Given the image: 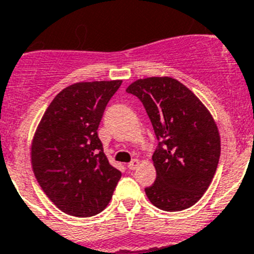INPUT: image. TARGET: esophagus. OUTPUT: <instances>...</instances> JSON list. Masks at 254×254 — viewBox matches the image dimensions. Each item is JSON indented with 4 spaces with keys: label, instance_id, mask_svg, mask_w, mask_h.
<instances>
[{
    "label": "esophagus",
    "instance_id": "34e87169",
    "mask_svg": "<svg viewBox=\"0 0 254 254\" xmlns=\"http://www.w3.org/2000/svg\"><path fill=\"white\" fill-rule=\"evenodd\" d=\"M138 165H140V160H138V159H133L131 163L127 164V168H128L129 170H134L136 168L138 167Z\"/></svg>",
    "mask_w": 254,
    "mask_h": 254
}]
</instances>
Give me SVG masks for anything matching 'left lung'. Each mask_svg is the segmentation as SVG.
Segmentation results:
<instances>
[{
    "label": "left lung",
    "mask_w": 254,
    "mask_h": 254,
    "mask_svg": "<svg viewBox=\"0 0 254 254\" xmlns=\"http://www.w3.org/2000/svg\"><path fill=\"white\" fill-rule=\"evenodd\" d=\"M126 91L141 100L159 141L152 155L156 179L145 188L147 198L164 211L193 206L219 164L221 147L214 118L176 78H140Z\"/></svg>",
    "instance_id": "8db88e82"
}]
</instances>
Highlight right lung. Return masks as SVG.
I'll use <instances>...</instances> for the list:
<instances>
[{"mask_svg":"<svg viewBox=\"0 0 254 254\" xmlns=\"http://www.w3.org/2000/svg\"><path fill=\"white\" fill-rule=\"evenodd\" d=\"M122 81L77 82L56 95L31 143V165L42 190L64 214L89 217L111 201L121 172L98 137L105 107Z\"/></svg>","mask_w":254,"mask_h":254,"instance_id":"1","label":"right lung"}]
</instances>
